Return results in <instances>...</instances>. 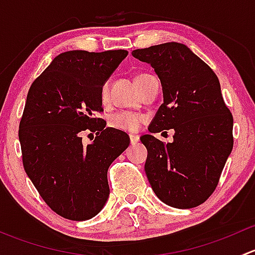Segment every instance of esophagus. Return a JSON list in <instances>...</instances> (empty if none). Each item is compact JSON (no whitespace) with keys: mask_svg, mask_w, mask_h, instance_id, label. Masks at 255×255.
Instances as JSON below:
<instances>
[{"mask_svg":"<svg viewBox=\"0 0 255 255\" xmlns=\"http://www.w3.org/2000/svg\"><path fill=\"white\" fill-rule=\"evenodd\" d=\"M129 139H130V144H132V145H134V144H137L138 142H139V137H138V135H134V134H130Z\"/></svg>","mask_w":255,"mask_h":255,"instance_id":"esophagus-1","label":"esophagus"}]
</instances>
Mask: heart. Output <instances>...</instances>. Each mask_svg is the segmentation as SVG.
Here are the masks:
<instances>
[{
    "instance_id": "b5f03b06",
    "label": "heart",
    "mask_w": 255,
    "mask_h": 255,
    "mask_svg": "<svg viewBox=\"0 0 255 255\" xmlns=\"http://www.w3.org/2000/svg\"><path fill=\"white\" fill-rule=\"evenodd\" d=\"M146 76L149 75H146V74H139L135 78V82L142 81ZM100 97H101V101L104 104L109 99V85L107 84L102 85L101 90H100ZM110 122H111L112 127L117 128V129L127 130V132H135L138 129V127H139L140 117L129 112H117L112 116Z\"/></svg>"
}]
</instances>
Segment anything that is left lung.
<instances>
[{
    "instance_id": "obj_1",
    "label": "left lung",
    "mask_w": 255,
    "mask_h": 255,
    "mask_svg": "<svg viewBox=\"0 0 255 255\" xmlns=\"http://www.w3.org/2000/svg\"><path fill=\"white\" fill-rule=\"evenodd\" d=\"M132 55L150 64L163 87L164 102L140 137L148 150L145 169L158 199L168 206L192 208L215 191L233 148V117L212 69L181 43L137 49ZM174 129L165 144L153 132Z\"/></svg>"
}]
</instances>
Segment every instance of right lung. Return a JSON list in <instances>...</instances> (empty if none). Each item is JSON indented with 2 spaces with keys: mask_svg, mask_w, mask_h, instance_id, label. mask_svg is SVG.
<instances>
[{
  "mask_svg": "<svg viewBox=\"0 0 255 255\" xmlns=\"http://www.w3.org/2000/svg\"><path fill=\"white\" fill-rule=\"evenodd\" d=\"M127 50L59 54L34 80L19 123L23 166L45 204L61 217L86 221L109 200L107 170L129 137L96 118L100 90ZM84 130L97 131L84 146Z\"/></svg>",
  "mask_w": 255,
  "mask_h": 255,
  "instance_id": "right-lung-1",
  "label": "right lung"
}]
</instances>
